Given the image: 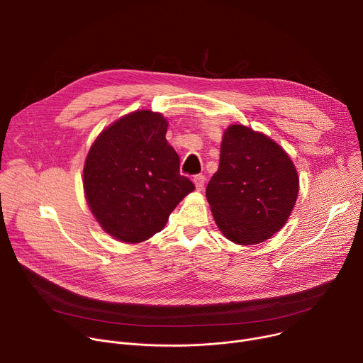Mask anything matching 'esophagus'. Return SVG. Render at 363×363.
I'll use <instances>...</instances> for the list:
<instances>
[{"instance_id":"34e87169","label":"esophagus","mask_w":363,"mask_h":363,"mask_svg":"<svg viewBox=\"0 0 363 363\" xmlns=\"http://www.w3.org/2000/svg\"><path fill=\"white\" fill-rule=\"evenodd\" d=\"M194 184H195L198 191H202L203 185H205V177L203 175H195L194 177Z\"/></svg>"}]
</instances>
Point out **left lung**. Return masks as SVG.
Segmentation results:
<instances>
[{
	"label": "left lung",
	"mask_w": 363,
	"mask_h": 363,
	"mask_svg": "<svg viewBox=\"0 0 363 363\" xmlns=\"http://www.w3.org/2000/svg\"><path fill=\"white\" fill-rule=\"evenodd\" d=\"M297 194V171L274 140L242 125L224 132L206 199L228 240L251 245L270 238L286 224Z\"/></svg>",
	"instance_id": "obj_1"
}]
</instances>
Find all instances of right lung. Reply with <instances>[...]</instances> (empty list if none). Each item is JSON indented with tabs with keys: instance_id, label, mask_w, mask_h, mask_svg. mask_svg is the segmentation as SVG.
<instances>
[{
	"instance_id": "add662e5",
	"label": "right lung",
	"mask_w": 363,
	"mask_h": 363,
	"mask_svg": "<svg viewBox=\"0 0 363 363\" xmlns=\"http://www.w3.org/2000/svg\"><path fill=\"white\" fill-rule=\"evenodd\" d=\"M167 119L138 111L103 130L83 169L90 210L101 228L125 242L160 233L179 201L195 189L179 174V157L168 145Z\"/></svg>"
}]
</instances>
